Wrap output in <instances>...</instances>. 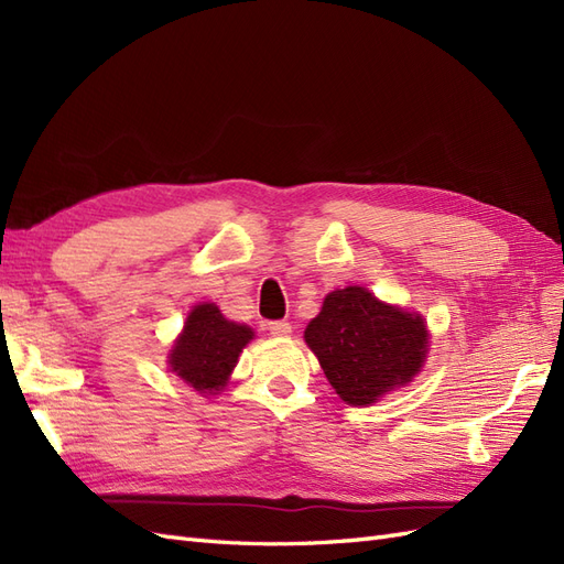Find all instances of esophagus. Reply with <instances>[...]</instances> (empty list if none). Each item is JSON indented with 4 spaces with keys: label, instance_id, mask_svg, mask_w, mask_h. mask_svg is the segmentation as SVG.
<instances>
[{
    "label": "esophagus",
    "instance_id": "obj_1",
    "mask_svg": "<svg viewBox=\"0 0 564 564\" xmlns=\"http://www.w3.org/2000/svg\"><path fill=\"white\" fill-rule=\"evenodd\" d=\"M268 329H270V334H275V336H289V334H292V324H289L286 319H275V322L268 324Z\"/></svg>",
    "mask_w": 564,
    "mask_h": 564
}]
</instances>
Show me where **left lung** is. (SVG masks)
Masks as SVG:
<instances>
[{
    "label": "left lung",
    "mask_w": 564,
    "mask_h": 564,
    "mask_svg": "<svg viewBox=\"0 0 564 564\" xmlns=\"http://www.w3.org/2000/svg\"><path fill=\"white\" fill-rule=\"evenodd\" d=\"M305 344L338 398L357 406L412 381L425 360L429 332L419 315L381 303L365 286H346L324 299Z\"/></svg>",
    "instance_id": "left-lung-1"
}]
</instances>
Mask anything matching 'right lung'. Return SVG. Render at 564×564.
Instances as JSON below:
<instances>
[{
  "label": "right lung",
  "instance_id": "obj_1",
  "mask_svg": "<svg viewBox=\"0 0 564 564\" xmlns=\"http://www.w3.org/2000/svg\"><path fill=\"white\" fill-rule=\"evenodd\" d=\"M251 336L253 332L247 324L226 319L214 303L195 305L169 357V365L199 392L220 390Z\"/></svg>",
  "mask_w": 564,
  "mask_h": 564
}]
</instances>
